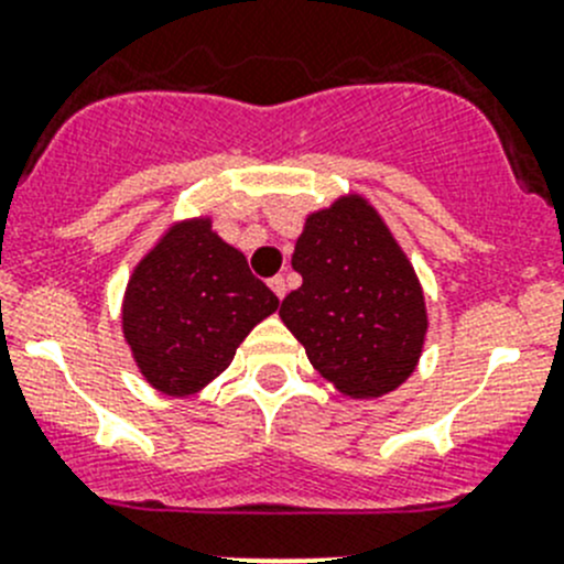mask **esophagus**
Wrapping results in <instances>:
<instances>
[{
    "label": "esophagus",
    "instance_id": "esophagus-1",
    "mask_svg": "<svg viewBox=\"0 0 564 564\" xmlns=\"http://www.w3.org/2000/svg\"><path fill=\"white\" fill-rule=\"evenodd\" d=\"M270 289H272V292H275V297H278V300L286 297V281H283L281 275L272 278V281H270Z\"/></svg>",
    "mask_w": 564,
    "mask_h": 564
}]
</instances>
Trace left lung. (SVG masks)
I'll list each match as a JSON object with an SVG mask.
<instances>
[{
  "label": "left lung",
  "instance_id": "left-lung-1",
  "mask_svg": "<svg viewBox=\"0 0 564 564\" xmlns=\"http://www.w3.org/2000/svg\"><path fill=\"white\" fill-rule=\"evenodd\" d=\"M292 267L303 286L286 294L281 319L325 381L370 401L417 370L429 334L425 294L370 199L350 192L312 210Z\"/></svg>",
  "mask_w": 564,
  "mask_h": 564
}]
</instances>
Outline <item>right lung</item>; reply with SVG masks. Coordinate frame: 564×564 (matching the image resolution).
Returning <instances> with one entry per match:
<instances>
[{"mask_svg":"<svg viewBox=\"0 0 564 564\" xmlns=\"http://www.w3.org/2000/svg\"><path fill=\"white\" fill-rule=\"evenodd\" d=\"M278 306L210 217H188L163 230L130 272L122 334L141 378L186 398L223 376L236 347Z\"/></svg>","mask_w":564,"mask_h":564,"instance_id":"add662e5","label":"right lung"}]
</instances>
